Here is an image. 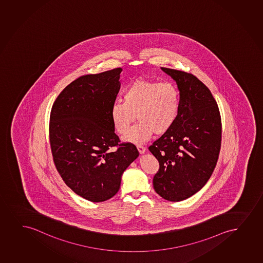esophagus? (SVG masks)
<instances>
[{
	"mask_svg": "<svg viewBox=\"0 0 263 263\" xmlns=\"http://www.w3.org/2000/svg\"><path fill=\"white\" fill-rule=\"evenodd\" d=\"M137 149H138V152H139V154H143L145 153V147L142 146V145H137Z\"/></svg>",
	"mask_w": 263,
	"mask_h": 263,
	"instance_id": "esophagus-1",
	"label": "esophagus"
}]
</instances>
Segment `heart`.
<instances>
[{
	"mask_svg": "<svg viewBox=\"0 0 263 263\" xmlns=\"http://www.w3.org/2000/svg\"><path fill=\"white\" fill-rule=\"evenodd\" d=\"M124 102L116 101L110 118L118 133H126L137 116L136 126L123 137L125 142L144 143L153 134L162 135L171 129L178 118L180 96L171 82L137 79L125 90Z\"/></svg>",
	"mask_w": 263,
	"mask_h": 263,
	"instance_id": "b5f03b06",
	"label": "heart"
}]
</instances>
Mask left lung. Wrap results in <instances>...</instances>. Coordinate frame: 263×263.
Returning a JSON list of instances; mask_svg holds the SVG:
<instances>
[{
	"instance_id": "obj_1",
	"label": "left lung",
	"mask_w": 263,
	"mask_h": 263,
	"mask_svg": "<svg viewBox=\"0 0 263 263\" xmlns=\"http://www.w3.org/2000/svg\"><path fill=\"white\" fill-rule=\"evenodd\" d=\"M160 68L178 85L180 106L174 125L149 147L160 163L154 187L165 200L183 201L200 191L215 168L221 119L212 92L197 78Z\"/></svg>"
}]
</instances>
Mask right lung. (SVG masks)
I'll list each match as a JSON object with an SVG mask.
<instances>
[{
	"mask_svg": "<svg viewBox=\"0 0 263 263\" xmlns=\"http://www.w3.org/2000/svg\"><path fill=\"white\" fill-rule=\"evenodd\" d=\"M121 71L80 77L51 108L49 131L56 168L72 191L93 202L116 195L123 172L139 156L133 143H119L110 118Z\"/></svg>",
	"mask_w": 263,
	"mask_h": 263,
	"instance_id": "right-lung-1",
	"label": "right lung"
}]
</instances>
